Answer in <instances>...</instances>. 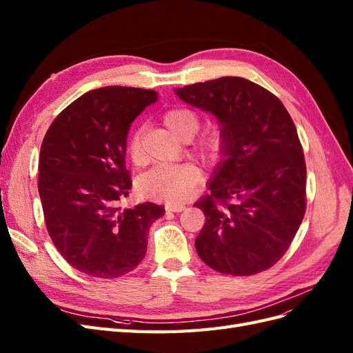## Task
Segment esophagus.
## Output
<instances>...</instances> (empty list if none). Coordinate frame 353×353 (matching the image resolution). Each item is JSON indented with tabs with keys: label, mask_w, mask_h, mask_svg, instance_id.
Listing matches in <instances>:
<instances>
[{
	"label": "esophagus",
	"mask_w": 353,
	"mask_h": 353,
	"mask_svg": "<svg viewBox=\"0 0 353 353\" xmlns=\"http://www.w3.org/2000/svg\"><path fill=\"white\" fill-rule=\"evenodd\" d=\"M166 210L168 212H183V210H185V206L184 205H168L166 206Z\"/></svg>",
	"instance_id": "esophagus-1"
}]
</instances>
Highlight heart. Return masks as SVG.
<instances>
[{"label": "heart", "instance_id": "b5f03b06", "mask_svg": "<svg viewBox=\"0 0 353 353\" xmlns=\"http://www.w3.org/2000/svg\"><path fill=\"white\" fill-rule=\"evenodd\" d=\"M163 122L170 132L181 140H188L193 137L199 126L200 119L196 112L187 108H175L165 112ZM225 138L219 132H210L203 135L193 144V153L205 163H215L223 154ZM128 152L134 162L141 160V132L134 131L128 140ZM199 179V170L191 163L181 165H159L148 169L137 181V187L144 196L168 201L179 203L188 197Z\"/></svg>", "mask_w": 353, "mask_h": 353}]
</instances>
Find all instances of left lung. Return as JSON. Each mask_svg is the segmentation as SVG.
<instances>
[{
    "label": "left lung",
    "mask_w": 353,
    "mask_h": 353,
    "mask_svg": "<svg viewBox=\"0 0 353 353\" xmlns=\"http://www.w3.org/2000/svg\"><path fill=\"white\" fill-rule=\"evenodd\" d=\"M175 92L215 114L225 138L210 194L194 203L206 216L200 259L228 275L266 271L290 248L306 210V163L292 116L272 92L239 77Z\"/></svg>",
    "instance_id": "1"
}]
</instances>
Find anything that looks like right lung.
<instances>
[{
    "instance_id": "add662e5",
    "label": "right lung",
    "mask_w": 353,
    "mask_h": 353,
    "mask_svg": "<svg viewBox=\"0 0 353 353\" xmlns=\"http://www.w3.org/2000/svg\"><path fill=\"white\" fill-rule=\"evenodd\" d=\"M157 100L153 90H92L60 112L39 153L38 191L50 237L74 270L117 279L147 252L148 230L165 208L117 206L132 187L125 166L135 117Z\"/></svg>"
}]
</instances>
